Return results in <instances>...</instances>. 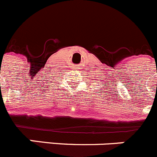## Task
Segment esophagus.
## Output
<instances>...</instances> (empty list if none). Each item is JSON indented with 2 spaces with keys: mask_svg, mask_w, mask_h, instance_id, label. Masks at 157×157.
<instances>
[{
  "mask_svg": "<svg viewBox=\"0 0 157 157\" xmlns=\"http://www.w3.org/2000/svg\"><path fill=\"white\" fill-rule=\"evenodd\" d=\"M77 67H79V66H75V67H74V69H78Z\"/></svg>",
  "mask_w": 157,
  "mask_h": 157,
  "instance_id": "34e87169",
  "label": "esophagus"
}]
</instances>
